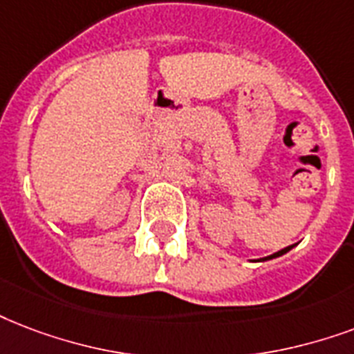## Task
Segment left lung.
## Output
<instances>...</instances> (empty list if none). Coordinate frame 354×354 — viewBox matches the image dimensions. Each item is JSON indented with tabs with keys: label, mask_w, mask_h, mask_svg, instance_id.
I'll return each mask as SVG.
<instances>
[{
	"label": "left lung",
	"mask_w": 354,
	"mask_h": 354,
	"mask_svg": "<svg viewBox=\"0 0 354 354\" xmlns=\"http://www.w3.org/2000/svg\"><path fill=\"white\" fill-rule=\"evenodd\" d=\"M293 249V245H290V247H286V249H282V250H279V252H274V254H271V256H267V258H261L260 261H267V260H273V258H279V256H282V254H286V252H290V250Z\"/></svg>",
	"instance_id": "1"
}]
</instances>
